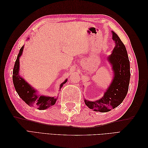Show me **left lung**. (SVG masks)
<instances>
[{
  "label": "left lung",
  "mask_w": 148,
  "mask_h": 148,
  "mask_svg": "<svg viewBox=\"0 0 148 148\" xmlns=\"http://www.w3.org/2000/svg\"><path fill=\"white\" fill-rule=\"evenodd\" d=\"M112 32L115 46L107 60L112 66L114 75L112 82L101 99L95 102L84 99L85 104L89 109L100 112H109L123 102L127 95L130 79V61L126 47L118 35L114 31Z\"/></svg>",
  "instance_id": "obj_1"
}]
</instances>
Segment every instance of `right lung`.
Masks as SVG:
<instances>
[{"label": "right lung", "mask_w": 148, "mask_h": 148, "mask_svg": "<svg viewBox=\"0 0 148 148\" xmlns=\"http://www.w3.org/2000/svg\"><path fill=\"white\" fill-rule=\"evenodd\" d=\"M24 46L20 49L18 55L17 56L15 64L13 70V83L18 95L26 104L29 106H34L39 110H44L54 105L57 98L45 96H40L36 93V90L21 77L19 75L20 69V57L21 56ZM67 82V79L62 83L60 86V90L64 84Z\"/></svg>", "instance_id": "1"}]
</instances>
